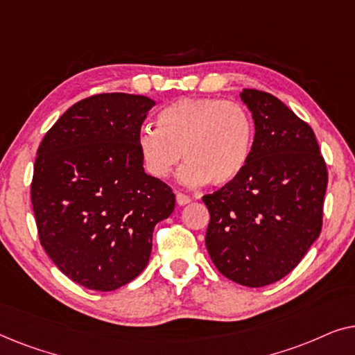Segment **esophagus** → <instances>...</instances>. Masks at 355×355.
Masks as SVG:
<instances>
[{
    "mask_svg": "<svg viewBox=\"0 0 355 355\" xmlns=\"http://www.w3.org/2000/svg\"><path fill=\"white\" fill-rule=\"evenodd\" d=\"M176 202H178V205H187V203L191 202V197L186 196V193L176 192Z\"/></svg>",
    "mask_w": 355,
    "mask_h": 355,
    "instance_id": "34e87169",
    "label": "esophagus"
}]
</instances>
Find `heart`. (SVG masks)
Listing matches in <instances>:
<instances>
[{
	"label": "heart",
	"mask_w": 355,
	"mask_h": 355,
	"mask_svg": "<svg viewBox=\"0 0 355 355\" xmlns=\"http://www.w3.org/2000/svg\"><path fill=\"white\" fill-rule=\"evenodd\" d=\"M254 145V123L234 101L179 98L158 113V128L139 130L137 147L150 176L166 178L181 157L186 186H226L244 171Z\"/></svg>",
	"instance_id": "1"
}]
</instances>
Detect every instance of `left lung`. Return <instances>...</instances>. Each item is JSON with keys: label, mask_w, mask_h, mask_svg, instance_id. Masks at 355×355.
Returning a JSON list of instances; mask_svg holds the SVG:
<instances>
[{"label": "left lung", "mask_w": 355, "mask_h": 355, "mask_svg": "<svg viewBox=\"0 0 355 355\" xmlns=\"http://www.w3.org/2000/svg\"><path fill=\"white\" fill-rule=\"evenodd\" d=\"M255 137L239 178L203 196L213 263L226 278L261 288L289 275L323 225L327 163L310 125L266 92L244 89Z\"/></svg>", "instance_id": "left-lung-1"}]
</instances>
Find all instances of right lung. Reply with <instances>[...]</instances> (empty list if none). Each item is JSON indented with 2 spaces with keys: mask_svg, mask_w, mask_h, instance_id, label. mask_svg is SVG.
Here are the masks:
<instances>
[{
  "mask_svg": "<svg viewBox=\"0 0 355 355\" xmlns=\"http://www.w3.org/2000/svg\"><path fill=\"white\" fill-rule=\"evenodd\" d=\"M148 96L98 94L72 105L37 150L31 198L38 239L58 268L94 291L142 273L171 187L144 171L137 135Z\"/></svg>",
  "mask_w": 355,
  "mask_h": 355,
  "instance_id": "obj_1",
  "label": "right lung"
}]
</instances>
